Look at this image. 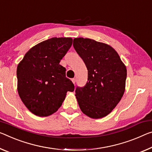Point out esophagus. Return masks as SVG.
Returning a JSON list of instances; mask_svg holds the SVG:
<instances>
[{
    "instance_id": "1",
    "label": "esophagus",
    "mask_w": 152,
    "mask_h": 152,
    "mask_svg": "<svg viewBox=\"0 0 152 152\" xmlns=\"http://www.w3.org/2000/svg\"><path fill=\"white\" fill-rule=\"evenodd\" d=\"M72 83H73L74 84H75V83H76V79H75V78L72 79Z\"/></svg>"
}]
</instances>
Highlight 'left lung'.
I'll return each mask as SVG.
<instances>
[{
	"instance_id": "left-lung-1",
	"label": "left lung",
	"mask_w": 152,
	"mask_h": 152,
	"mask_svg": "<svg viewBox=\"0 0 152 152\" xmlns=\"http://www.w3.org/2000/svg\"><path fill=\"white\" fill-rule=\"evenodd\" d=\"M73 46L88 70L86 85L76 89L79 107L91 118H102L112 112L124 95L126 66L114 48L105 43L76 38Z\"/></svg>"
}]
</instances>
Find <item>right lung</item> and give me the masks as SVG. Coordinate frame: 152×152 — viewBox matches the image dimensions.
<instances>
[{
    "label": "right lung",
    "instance_id": "right-lung-1",
    "mask_svg": "<svg viewBox=\"0 0 152 152\" xmlns=\"http://www.w3.org/2000/svg\"><path fill=\"white\" fill-rule=\"evenodd\" d=\"M72 44V38H52L28 50L17 68L18 91L32 114L48 116L61 107L74 85L59 64Z\"/></svg>",
    "mask_w": 152,
    "mask_h": 152
}]
</instances>
